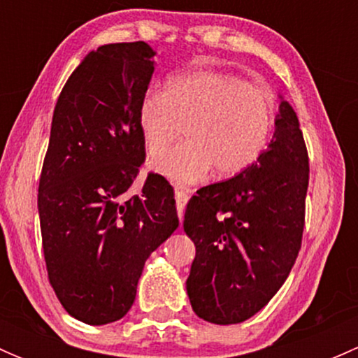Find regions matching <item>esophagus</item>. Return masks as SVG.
<instances>
[{"mask_svg": "<svg viewBox=\"0 0 358 358\" xmlns=\"http://www.w3.org/2000/svg\"><path fill=\"white\" fill-rule=\"evenodd\" d=\"M175 199H176V209H178L180 220L183 218V211H185L187 202L190 199V194L187 190H175Z\"/></svg>", "mask_w": 358, "mask_h": 358, "instance_id": "obj_1", "label": "esophagus"}]
</instances>
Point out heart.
<instances>
[{
  "label": "heart",
  "mask_w": 358,
  "mask_h": 358,
  "mask_svg": "<svg viewBox=\"0 0 358 358\" xmlns=\"http://www.w3.org/2000/svg\"><path fill=\"white\" fill-rule=\"evenodd\" d=\"M136 124L147 154L164 156L184 128L187 142L152 166L175 185H192L216 168L230 178L251 168L268 147L275 95L266 85L223 71L171 76L162 93L147 92Z\"/></svg>",
  "instance_id": "b5f03b06"
}]
</instances>
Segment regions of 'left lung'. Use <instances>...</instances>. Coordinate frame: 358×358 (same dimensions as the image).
I'll use <instances>...</instances> for the list:
<instances>
[{"label":"left lung","instance_id":"1","mask_svg":"<svg viewBox=\"0 0 358 358\" xmlns=\"http://www.w3.org/2000/svg\"><path fill=\"white\" fill-rule=\"evenodd\" d=\"M308 173L298 117L282 102L263 156L189 201L183 230L196 258L187 292L201 319L244 322L280 289L301 248Z\"/></svg>","mask_w":358,"mask_h":358}]
</instances>
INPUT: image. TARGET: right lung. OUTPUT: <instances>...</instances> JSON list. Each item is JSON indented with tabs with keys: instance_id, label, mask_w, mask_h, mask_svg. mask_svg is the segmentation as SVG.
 I'll return each mask as SVG.
<instances>
[{
	"instance_id": "obj_1",
	"label": "right lung",
	"mask_w": 358,
	"mask_h": 358,
	"mask_svg": "<svg viewBox=\"0 0 358 358\" xmlns=\"http://www.w3.org/2000/svg\"><path fill=\"white\" fill-rule=\"evenodd\" d=\"M147 43L90 52L62 88L38 189L48 279L69 315L90 326L131 308L150 252L178 227L175 192L147 176L126 199L145 147L136 109L154 72Z\"/></svg>"
}]
</instances>
